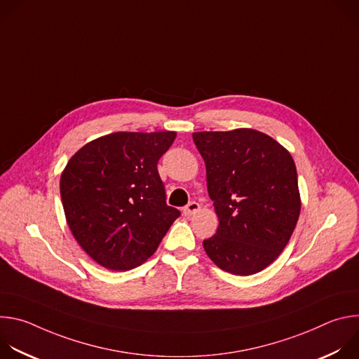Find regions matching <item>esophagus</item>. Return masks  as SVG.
Segmentation results:
<instances>
[{
  "label": "esophagus",
  "instance_id": "1",
  "mask_svg": "<svg viewBox=\"0 0 359 359\" xmlns=\"http://www.w3.org/2000/svg\"><path fill=\"white\" fill-rule=\"evenodd\" d=\"M197 212H200V204H198V203H196V201L189 203L187 206L183 209V215H184L186 217H190V216L196 215Z\"/></svg>",
  "mask_w": 359,
  "mask_h": 359
}]
</instances>
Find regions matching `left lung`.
<instances>
[{"instance_id": "left-lung-1", "label": "left lung", "mask_w": 359, "mask_h": 359, "mask_svg": "<svg viewBox=\"0 0 359 359\" xmlns=\"http://www.w3.org/2000/svg\"><path fill=\"white\" fill-rule=\"evenodd\" d=\"M206 163L208 191L219 217L204 251L234 276L263 271L290 241L301 212L297 169L290 151L250 128L194 132Z\"/></svg>"}]
</instances>
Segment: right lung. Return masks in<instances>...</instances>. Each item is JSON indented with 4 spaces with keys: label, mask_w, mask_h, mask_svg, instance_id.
<instances>
[{
    "label": "right lung",
    "mask_w": 359,
    "mask_h": 359,
    "mask_svg": "<svg viewBox=\"0 0 359 359\" xmlns=\"http://www.w3.org/2000/svg\"><path fill=\"white\" fill-rule=\"evenodd\" d=\"M176 132H115L82 146L60 180L69 230L99 266L128 271L155 252L180 216L166 204L158 162Z\"/></svg>",
    "instance_id": "add662e5"
}]
</instances>
